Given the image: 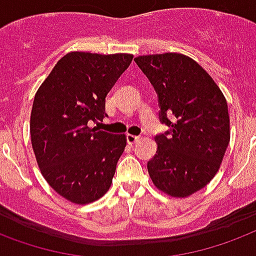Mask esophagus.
I'll return each instance as SVG.
<instances>
[{
	"instance_id": "1",
	"label": "esophagus",
	"mask_w": 256,
	"mask_h": 256,
	"mask_svg": "<svg viewBox=\"0 0 256 256\" xmlns=\"http://www.w3.org/2000/svg\"><path fill=\"white\" fill-rule=\"evenodd\" d=\"M126 140H128V144L133 145V144H136L138 140H140V137H138V136H133V134H128V136H126Z\"/></svg>"
}]
</instances>
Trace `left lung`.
Segmentation results:
<instances>
[{
    "mask_svg": "<svg viewBox=\"0 0 256 256\" xmlns=\"http://www.w3.org/2000/svg\"><path fill=\"white\" fill-rule=\"evenodd\" d=\"M158 100V118L170 130L154 137L148 172L158 190L188 196L220 168L229 144L228 104L213 78L190 56L176 52L134 58Z\"/></svg>",
    "mask_w": 256,
    "mask_h": 256,
    "instance_id": "obj_1",
    "label": "left lung"
}]
</instances>
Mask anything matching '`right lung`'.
<instances>
[{"label": "right lung", "mask_w": 256, "mask_h": 256, "mask_svg": "<svg viewBox=\"0 0 256 256\" xmlns=\"http://www.w3.org/2000/svg\"><path fill=\"white\" fill-rule=\"evenodd\" d=\"M132 60V54L73 51L56 62L35 94L32 149L47 183L70 202H94L112 183L126 137L92 124L107 115L106 96Z\"/></svg>", "instance_id": "add662e5"}]
</instances>
